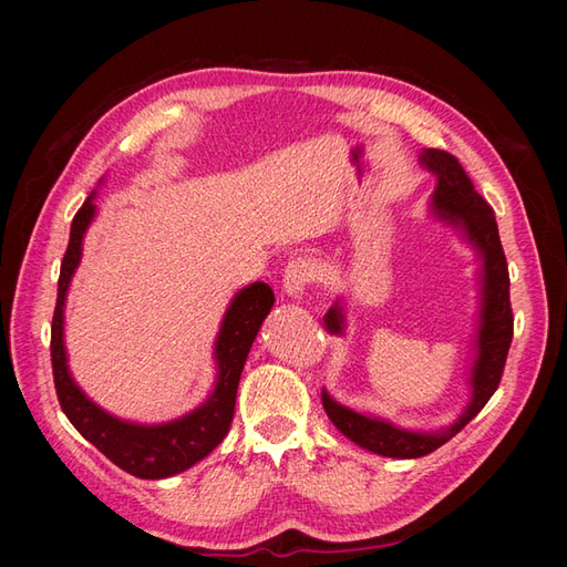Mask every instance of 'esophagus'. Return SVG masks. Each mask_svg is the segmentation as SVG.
Wrapping results in <instances>:
<instances>
[{
  "label": "esophagus",
  "instance_id": "esophagus-1",
  "mask_svg": "<svg viewBox=\"0 0 567 567\" xmlns=\"http://www.w3.org/2000/svg\"><path fill=\"white\" fill-rule=\"evenodd\" d=\"M315 277H317L315 265L310 260L298 257V260L288 262L284 269V290L290 298H302L305 290L315 281Z\"/></svg>",
  "mask_w": 567,
  "mask_h": 567
}]
</instances>
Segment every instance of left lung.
<instances>
[{
	"instance_id": "obj_1",
	"label": "left lung",
	"mask_w": 567,
	"mask_h": 567,
	"mask_svg": "<svg viewBox=\"0 0 567 567\" xmlns=\"http://www.w3.org/2000/svg\"><path fill=\"white\" fill-rule=\"evenodd\" d=\"M421 165L437 177V186L431 198V210L444 225H452L475 248L480 257V315L475 359L471 367V402L463 414L447 427L435 433L406 431L392 425L379 416L359 414L350 406L338 404L329 392L321 390V404L338 431L359 447L390 458H419L435 452L444 442H450L463 425L471 423L483 409L494 390L499 388L504 364L513 338V310L508 296V265L499 241L494 210L489 203L475 192L471 177L461 163L447 151L425 148L421 153ZM326 329L340 336L346 329V315L340 302H336L323 315Z\"/></svg>"
}]
</instances>
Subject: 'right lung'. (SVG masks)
<instances>
[{
	"mask_svg": "<svg viewBox=\"0 0 567 567\" xmlns=\"http://www.w3.org/2000/svg\"><path fill=\"white\" fill-rule=\"evenodd\" d=\"M94 213L96 205L92 194L73 217L71 241H68L59 274L56 310L54 321H51V369H54L59 404L68 421L75 425V431L84 440H90L117 468L142 480H163L192 468L229 433L238 381H241L252 340L271 310L274 293L267 284L255 281L234 296L215 340L217 381L208 400L200 406L188 411L182 419L158 425H142L117 419L94 404L73 381L63 342V307L68 286H71L73 274L80 265L82 238L92 225Z\"/></svg>",
	"mask_w": 567,
	"mask_h": 567,
	"instance_id": "1",
	"label": "right lung"
}]
</instances>
